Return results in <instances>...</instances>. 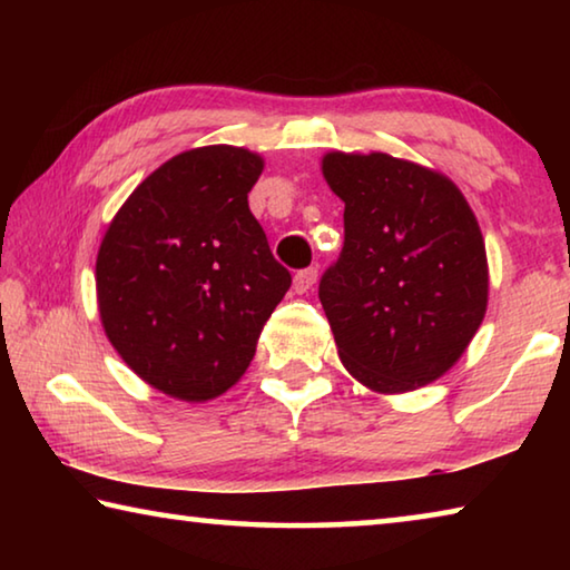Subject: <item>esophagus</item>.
I'll list each match as a JSON object with an SVG mask.
<instances>
[{"label":"esophagus","instance_id":"obj_1","mask_svg":"<svg viewBox=\"0 0 570 570\" xmlns=\"http://www.w3.org/2000/svg\"><path fill=\"white\" fill-rule=\"evenodd\" d=\"M316 284V268H304L294 276V292L296 294H306L308 288Z\"/></svg>","mask_w":570,"mask_h":570}]
</instances>
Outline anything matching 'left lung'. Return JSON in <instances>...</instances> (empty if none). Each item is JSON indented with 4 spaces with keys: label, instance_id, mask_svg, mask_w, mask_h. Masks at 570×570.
<instances>
[{
    "label": "left lung",
    "instance_id": "left-lung-1",
    "mask_svg": "<svg viewBox=\"0 0 570 570\" xmlns=\"http://www.w3.org/2000/svg\"><path fill=\"white\" fill-rule=\"evenodd\" d=\"M344 248L320 298L352 377L380 394L432 384L465 354L488 312L478 218L445 173L387 153L330 150Z\"/></svg>",
    "mask_w": 570,
    "mask_h": 570
}]
</instances>
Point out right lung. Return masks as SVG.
Listing matches in <instances>:
<instances>
[{
  "label": "right lung",
  "instance_id": "1",
  "mask_svg": "<svg viewBox=\"0 0 570 570\" xmlns=\"http://www.w3.org/2000/svg\"><path fill=\"white\" fill-rule=\"evenodd\" d=\"M264 158L236 146L183 150L135 188L95 262L100 324L153 390L208 402L244 377L292 286L248 190Z\"/></svg>",
  "mask_w": 570,
  "mask_h": 570
}]
</instances>
